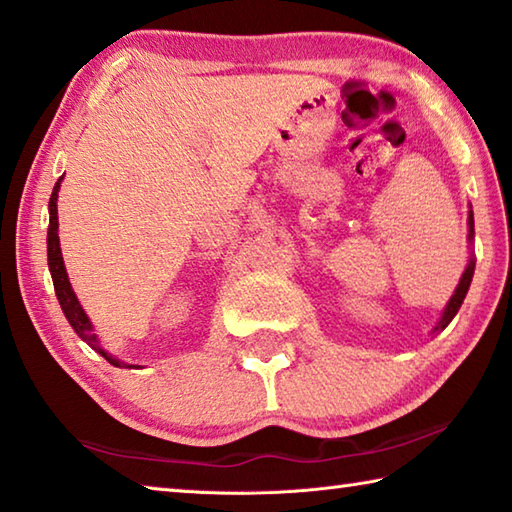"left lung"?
<instances>
[{
	"mask_svg": "<svg viewBox=\"0 0 512 512\" xmlns=\"http://www.w3.org/2000/svg\"><path fill=\"white\" fill-rule=\"evenodd\" d=\"M468 226H470V235H468V237L472 239V237H475V217H472V212H470V215H468ZM472 275H475V259H470V264H468V268H466V273H463L461 282H459V286H457V291H454V295L450 297L448 306H445V311H443V318H441L439 327H436V329H445V327H448V324L452 322L454 315H457L459 306H461V302H463V297H466L468 288H470Z\"/></svg>",
	"mask_w": 512,
	"mask_h": 512,
	"instance_id": "left-lung-1",
	"label": "left lung"
}]
</instances>
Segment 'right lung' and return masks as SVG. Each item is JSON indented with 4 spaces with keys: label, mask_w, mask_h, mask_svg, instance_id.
<instances>
[{
    "label": "right lung",
    "mask_w": 512,
    "mask_h": 512,
    "mask_svg": "<svg viewBox=\"0 0 512 512\" xmlns=\"http://www.w3.org/2000/svg\"><path fill=\"white\" fill-rule=\"evenodd\" d=\"M60 181H62V176H60ZM60 181L55 183V188L51 192V201H49L51 219H49V235H46V244H49V271H51V277H53L55 295H58L62 311H64V315H67V320L73 327V331H76L78 336L85 340L91 349H96L100 356H105V360H109L111 365L120 367V362L116 358H111L109 353H105V349L98 345V338H96V333L91 331V322L87 318V313L82 311L78 297H76V293H73V288L69 284L67 271H64L60 237H58V190H60Z\"/></svg>",
    "instance_id": "right-lung-1"
}]
</instances>
